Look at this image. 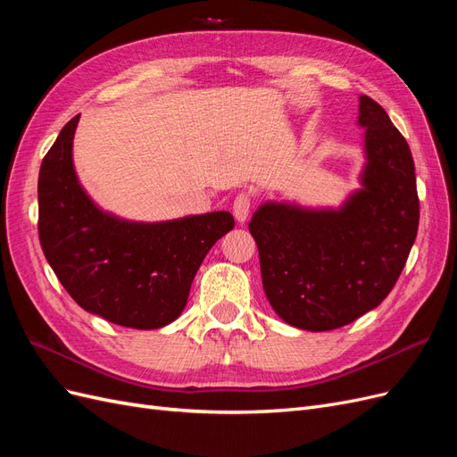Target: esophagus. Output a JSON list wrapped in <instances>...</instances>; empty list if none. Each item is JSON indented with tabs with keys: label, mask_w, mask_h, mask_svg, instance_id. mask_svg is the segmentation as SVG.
Returning <instances> with one entry per match:
<instances>
[{
	"label": "esophagus",
	"mask_w": 457,
	"mask_h": 457,
	"mask_svg": "<svg viewBox=\"0 0 457 457\" xmlns=\"http://www.w3.org/2000/svg\"><path fill=\"white\" fill-rule=\"evenodd\" d=\"M249 210H251V195L249 193H240L238 196L234 198V204H232V213L236 217V221L244 223L247 215H249Z\"/></svg>",
	"instance_id": "1"
}]
</instances>
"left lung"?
Segmentation results:
<instances>
[{
  "label": "left lung",
  "mask_w": 457,
  "mask_h": 457,
  "mask_svg": "<svg viewBox=\"0 0 457 457\" xmlns=\"http://www.w3.org/2000/svg\"><path fill=\"white\" fill-rule=\"evenodd\" d=\"M367 164L338 210L266 202L249 232L262 287L278 316L304 330H333L378 306L399 279L418 234L411 147L380 104L359 98Z\"/></svg>",
  "instance_id": "left-lung-1"
}]
</instances>
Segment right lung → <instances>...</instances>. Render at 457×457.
Masks as SVG:
<instances>
[{"mask_svg":"<svg viewBox=\"0 0 457 457\" xmlns=\"http://www.w3.org/2000/svg\"><path fill=\"white\" fill-rule=\"evenodd\" d=\"M73 117L39 170V242L83 310L115 325L159 328L179 318L212 245L234 227L228 212L132 223L102 212L77 179Z\"/></svg>","mask_w":457,"mask_h":457,"instance_id":"right-lung-1","label":"right lung"}]
</instances>
